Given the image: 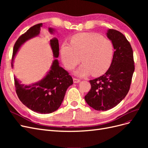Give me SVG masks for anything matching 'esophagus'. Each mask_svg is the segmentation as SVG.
I'll list each match as a JSON object with an SVG mask.
<instances>
[{
	"mask_svg": "<svg viewBox=\"0 0 148 148\" xmlns=\"http://www.w3.org/2000/svg\"><path fill=\"white\" fill-rule=\"evenodd\" d=\"M73 82L75 83H78L80 82V79H78V78H73Z\"/></svg>",
	"mask_w": 148,
	"mask_h": 148,
	"instance_id": "34e87169",
	"label": "esophagus"
}]
</instances>
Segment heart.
<instances>
[{
	"label": "heart",
	"instance_id": "heart-1",
	"mask_svg": "<svg viewBox=\"0 0 148 148\" xmlns=\"http://www.w3.org/2000/svg\"><path fill=\"white\" fill-rule=\"evenodd\" d=\"M60 56L65 66L72 69L81 60L83 64L75 71L78 77L89 73L98 75L109 68L114 55V46L109 39L91 33L77 34L70 43L64 41L60 47Z\"/></svg>",
	"mask_w": 148,
	"mask_h": 148
}]
</instances>
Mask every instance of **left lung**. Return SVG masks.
Returning a JSON list of instances; mask_svg holds the SVG:
<instances>
[{
	"label": "left lung",
	"mask_w": 148,
	"mask_h": 148,
	"mask_svg": "<svg viewBox=\"0 0 148 148\" xmlns=\"http://www.w3.org/2000/svg\"><path fill=\"white\" fill-rule=\"evenodd\" d=\"M107 36L115 49L112 61L104 75L89 81L91 88L84 96L87 104L96 110L112 109L124 99L135 71L132 48L125 36L109 29Z\"/></svg>",
	"instance_id": "obj_1"
}]
</instances>
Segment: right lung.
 <instances>
[{
  "label": "right lung",
  "mask_w": 148,
  "mask_h": 148,
  "mask_svg": "<svg viewBox=\"0 0 148 148\" xmlns=\"http://www.w3.org/2000/svg\"><path fill=\"white\" fill-rule=\"evenodd\" d=\"M42 23L31 27L22 34L16 41L13 50L12 67L13 60L20 47L28 40L37 36L40 33ZM52 34L55 30L49 28ZM53 56L57 58L59 55V41L56 38L50 41ZM16 95L23 104L35 112L50 114L59 108L65 95L67 88L73 84V79L69 73L59 66L57 59L53 60L51 70L41 80L29 85L21 84L14 77Z\"/></svg>",
  "instance_id": "1"
}]
</instances>
